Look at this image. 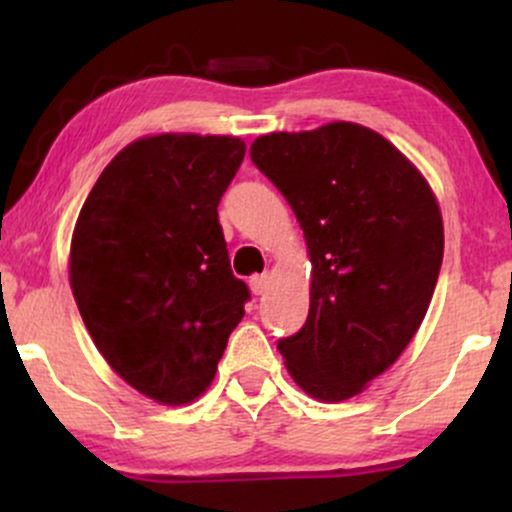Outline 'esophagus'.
I'll use <instances>...</instances> for the list:
<instances>
[{
	"mask_svg": "<svg viewBox=\"0 0 512 512\" xmlns=\"http://www.w3.org/2000/svg\"><path fill=\"white\" fill-rule=\"evenodd\" d=\"M269 281H272V274H269V272L252 276V279H250V289H252V293H255V296H262V293L267 291Z\"/></svg>",
	"mask_w": 512,
	"mask_h": 512,
	"instance_id": "esophagus-1",
	"label": "esophagus"
}]
</instances>
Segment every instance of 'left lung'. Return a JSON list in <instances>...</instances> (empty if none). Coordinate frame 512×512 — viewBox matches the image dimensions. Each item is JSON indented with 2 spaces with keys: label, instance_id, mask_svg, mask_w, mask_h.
<instances>
[{
  "label": "left lung",
  "instance_id": "obj_1",
  "mask_svg": "<svg viewBox=\"0 0 512 512\" xmlns=\"http://www.w3.org/2000/svg\"><path fill=\"white\" fill-rule=\"evenodd\" d=\"M250 156L308 245L310 310L279 342L286 370L320 402L361 395L426 317L443 262L438 199L395 144L356 122L262 134Z\"/></svg>",
  "mask_w": 512,
  "mask_h": 512
}]
</instances>
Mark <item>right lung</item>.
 <instances>
[{
    "mask_svg": "<svg viewBox=\"0 0 512 512\" xmlns=\"http://www.w3.org/2000/svg\"><path fill=\"white\" fill-rule=\"evenodd\" d=\"M245 156L228 134L134 139L79 211L69 284L108 366L158 404L207 392L250 293L231 272L219 223Z\"/></svg>",
    "mask_w": 512,
    "mask_h": 512,
    "instance_id": "add662e5",
    "label": "right lung"
}]
</instances>
